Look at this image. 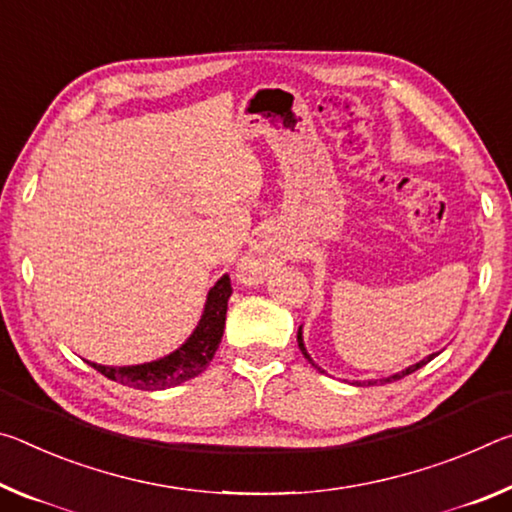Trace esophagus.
Segmentation results:
<instances>
[{
	"mask_svg": "<svg viewBox=\"0 0 512 512\" xmlns=\"http://www.w3.org/2000/svg\"><path fill=\"white\" fill-rule=\"evenodd\" d=\"M276 267V256L272 247L267 245L265 240H258L251 245L249 254L242 258L240 263V272H242V281L247 283H261L267 274H270Z\"/></svg>",
	"mask_w": 512,
	"mask_h": 512,
	"instance_id": "1",
	"label": "esophagus"
}]
</instances>
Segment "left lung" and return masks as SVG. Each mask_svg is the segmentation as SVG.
Returning <instances> with one entry per match:
<instances>
[{
    "instance_id": "8db88e82",
    "label": "left lung",
    "mask_w": 512,
    "mask_h": 512,
    "mask_svg": "<svg viewBox=\"0 0 512 512\" xmlns=\"http://www.w3.org/2000/svg\"><path fill=\"white\" fill-rule=\"evenodd\" d=\"M297 342H299V349H301V354H304V358L308 360V363H311L315 370H320V372H324L320 365L315 363V360L311 358V354H308L306 351V345H304V331H301V326H299V331H297ZM438 356V354H429L426 358H422L420 363H415V365H410V367H406V370H401V372H397V374H390V376H383V379H367V381H354V385H374V383H392V381H399V379H404V376H408V374H413L415 370H420L422 365H426V363H431V360Z\"/></svg>"
}]
</instances>
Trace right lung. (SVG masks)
Returning a JSON list of instances; mask_svg holds the SVG:
<instances>
[{
	"instance_id": "obj_1",
	"label": "right lung",
	"mask_w": 512,
	"mask_h": 512,
	"mask_svg": "<svg viewBox=\"0 0 512 512\" xmlns=\"http://www.w3.org/2000/svg\"><path fill=\"white\" fill-rule=\"evenodd\" d=\"M231 279L224 274L217 279L215 286L208 290L204 313H201L195 331L188 335L179 349L163 358L149 360L142 365H99V363H86L102 372L106 379L117 381L122 385L136 390H165L181 385L183 381H190L206 370L211 363L217 347L222 342L224 322H226V304L231 297Z\"/></svg>"
}]
</instances>
